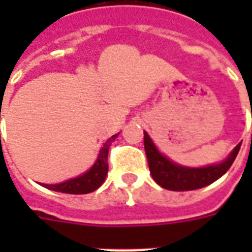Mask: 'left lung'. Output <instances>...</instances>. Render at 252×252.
Instances as JSON below:
<instances>
[{"label":"left lung","mask_w":252,"mask_h":252,"mask_svg":"<svg viewBox=\"0 0 252 252\" xmlns=\"http://www.w3.org/2000/svg\"><path fill=\"white\" fill-rule=\"evenodd\" d=\"M240 146L242 143H239L231 155L228 157V159H225L220 164H212V166L200 167V169H190V167H182L170 162L169 159L159 153L157 147L154 146L153 140L144 132V150L147 155L150 173L158 185L164 189L175 190V191L201 189L219 180L232 166L233 160L240 150Z\"/></svg>","instance_id":"8db88e82"}]
</instances>
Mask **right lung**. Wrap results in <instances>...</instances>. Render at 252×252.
<instances>
[{
  "label": "right lung",
  "instance_id": "obj_1",
  "mask_svg": "<svg viewBox=\"0 0 252 252\" xmlns=\"http://www.w3.org/2000/svg\"><path fill=\"white\" fill-rule=\"evenodd\" d=\"M117 135H113L106 140L104 147L99 151L95 163L88 173L77 178L62 182V184H58V185H46V184H41V185L46 186L47 189L61 191V193H68V194H86V193H92L94 190H97L102 185L105 177L108 174V153H109L110 144L117 137Z\"/></svg>",
  "mask_w": 252,
  "mask_h": 252
}]
</instances>
